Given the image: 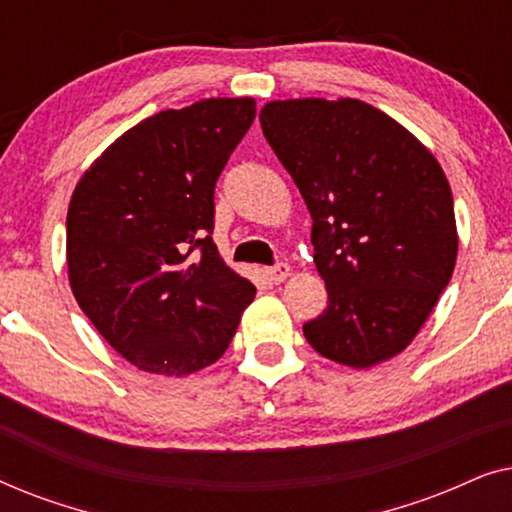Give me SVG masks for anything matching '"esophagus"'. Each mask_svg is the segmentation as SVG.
Returning a JSON list of instances; mask_svg holds the SVG:
<instances>
[{"label":"esophagus","mask_w":512,"mask_h":512,"mask_svg":"<svg viewBox=\"0 0 512 512\" xmlns=\"http://www.w3.org/2000/svg\"><path fill=\"white\" fill-rule=\"evenodd\" d=\"M289 275H291L289 263H277V265H270V268H265V277H268L270 282H275V284L284 282V279Z\"/></svg>","instance_id":"obj_1"}]
</instances>
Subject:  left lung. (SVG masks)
Instances as JSON below:
<instances>
[{
    "label": "left lung",
    "mask_w": 512,
    "mask_h": 512,
    "mask_svg": "<svg viewBox=\"0 0 512 512\" xmlns=\"http://www.w3.org/2000/svg\"><path fill=\"white\" fill-rule=\"evenodd\" d=\"M261 128L312 216L328 307L303 326L307 342L349 368L401 354L457 263L443 167L401 123L352 97L268 102Z\"/></svg>",
    "instance_id": "8db88e82"
}]
</instances>
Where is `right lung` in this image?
Wrapping results in <instances>:
<instances>
[{
  "label": "right lung",
  "mask_w": 512,
  "mask_h": 512,
  "mask_svg": "<svg viewBox=\"0 0 512 512\" xmlns=\"http://www.w3.org/2000/svg\"><path fill=\"white\" fill-rule=\"evenodd\" d=\"M254 116L251 97L160 111L123 132L74 188L69 286L139 370L181 377L212 366L256 296L212 240L216 179Z\"/></svg>",
  "instance_id": "1"
}]
</instances>
